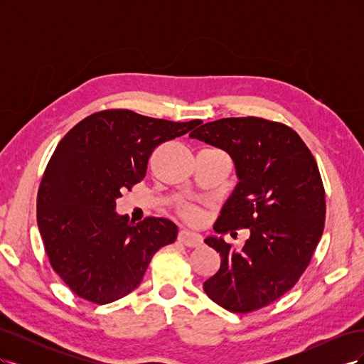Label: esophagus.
Segmentation results:
<instances>
[{
  "instance_id": "34e87169",
  "label": "esophagus",
  "mask_w": 364,
  "mask_h": 364,
  "mask_svg": "<svg viewBox=\"0 0 364 364\" xmlns=\"http://www.w3.org/2000/svg\"><path fill=\"white\" fill-rule=\"evenodd\" d=\"M178 240L181 241L182 245L188 246V247H199L203 243V240L199 234L190 232V230H181L179 235H178Z\"/></svg>"
}]
</instances>
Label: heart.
Masks as SVG:
<instances>
[{
  "mask_svg": "<svg viewBox=\"0 0 364 364\" xmlns=\"http://www.w3.org/2000/svg\"><path fill=\"white\" fill-rule=\"evenodd\" d=\"M179 211L181 215L186 220H190V222H197V220L202 217V213L194 205H182Z\"/></svg>",
  "mask_w": 364,
  "mask_h": 364,
  "instance_id": "heart-1",
  "label": "heart"
}]
</instances>
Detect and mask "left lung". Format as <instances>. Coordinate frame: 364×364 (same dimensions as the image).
<instances>
[{"instance_id": "8db88e82", "label": "left lung", "mask_w": 364, "mask_h": 364, "mask_svg": "<svg viewBox=\"0 0 364 364\" xmlns=\"http://www.w3.org/2000/svg\"><path fill=\"white\" fill-rule=\"evenodd\" d=\"M190 138L225 150L238 176L205 243L222 264L203 290L232 313L274 302L299 281L325 226V190L310 149L293 129L258 117L222 118L197 127ZM249 228L240 251L223 235Z\"/></svg>"}]
</instances>
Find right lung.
Wrapping results in <instances>:
<instances>
[{
	"label": "right lung",
	"mask_w": 364,
	"mask_h": 364,
	"mask_svg": "<svg viewBox=\"0 0 364 364\" xmlns=\"http://www.w3.org/2000/svg\"><path fill=\"white\" fill-rule=\"evenodd\" d=\"M200 119L174 123L127 109L95 112L62 138L38 191V226L53 270L82 299L109 304L135 290L153 255L171 245L168 218L139 223L115 213L124 190L146 178L153 150Z\"/></svg>",
	"instance_id": "obj_1"
}]
</instances>
